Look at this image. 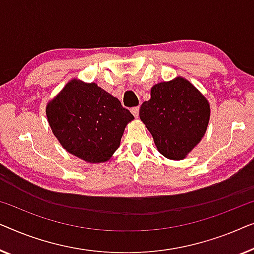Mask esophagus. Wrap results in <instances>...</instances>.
<instances>
[{"label": "esophagus", "instance_id": "34e87169", "mask_svg": "<svg viewBox=\"0 0 254 254\" xmlns=\"http://www.w3.org/2000/svg\"><path fill=\"white\" fill-rule=\"evenodd\" d=\"M131 113L133 114L134 117H138V115H139V107H133V108H131Z\"/></svg>", "mask_w": 254, "mask_h": 254}]
</instances>
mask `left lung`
Segmentation results:
<instances>
[{
  "instance_id": "left-lung-1",
  "label": "left lung",
  "mask_w": 254,
  "mask_h": 254,
  "mask_svg": "<svg viewBox=\"0 0 254 254\" xmlns=\"http://www.w3.org/2000/svg\"><path fill=\"white\" fill-rule=\"evenodd\" d=\"M209 105L190 81L178 77L152 87L151 99L139 110L159 152L181 160L192 151L207 130Z\"/></svg>"
}]
</instances>
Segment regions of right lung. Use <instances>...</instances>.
Wrapping results in <instances>:
<instances>
[{
	"instance_id": "1",
	"label": "right lung",
	"mask_w": 254,
	"mask_h": 254,
	"mask_svg": "<svg viewBox=\"0 0 254 254\" xmlns=\"http://www.w3.org/2000/svg\"><path fill=\"white\" fill-rule=\"evenodd\" d=\"M53 133L71 154L90 163L105 162L119 148L133 115L98 85L71 80L47 106Z\"/></svg>"
}]
</instances>
